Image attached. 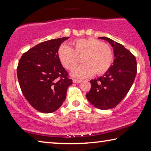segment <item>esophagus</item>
<instances>
[{"label": "esophagus", "instance_id": "esophagus-1", "mask_svg": "<svg viewBox=\"0 0 151 151\" xmlns=\"http://www.w3.org/2000/svg\"><path fill=\"white\" fill-rule=\"evenodd\" d=\"M73 83H81V82H82V80H80V79H76V78H74L73 80Z\"/></svg>", "mask_w": 151, "mask_h": 151}]
</instances>
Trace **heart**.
<instances>
[{
  "label": "heart",
  "instance_id": "heart-1",
  "mask_svg": "<svg viewBox=\"0 0 151 151\" xmlns=\"http://www.w3.org/2000/svg\"><path fill=\"white\" fill-rule=\"evenodd\" d=\"M83 65L73 71L75 77L86 78L93 75H102L111 68L113 62L111 47L100 40L94 38L79 39L72 42V48L63 45L58 49V57L62 65L72 70L82 57Z\"/></svg>",
  "mask_w": 151,
  "mask_h": 151
}]
</instances>
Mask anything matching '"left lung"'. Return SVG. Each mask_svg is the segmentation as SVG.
I'll return each instance as SVG.
<instances>
[{
    "label": "left lung",
    "mask_w": 151,
    "mask_h": 151,
    "mask_svg": "<svg viewBox=\"0 0 151 151\" xmlns=\"http://www.w3.org/2000/svg\"><path fill=\"white\" fill-rule=\"evenodd\" d=\"M99 39L111 44L115 58L103 76L90 81L91 88L86 96L96 108L107 110L116 106L129 93L137 75V65L134 56L121 44L107 37Z\"/></svg>",
    "instance_id": "left-lung-1"
}]
</instances>
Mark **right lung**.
Here are the masks:
<instances>
[{"mask_svg": "<svg viewBox=\"0 0 151 151\" xmlns=\"http://www.w3.org/2000/svg\"><path fill=\"white\" fill-rule=\"evenodd\" d=\"M68 37L42 42L22 55L17 77L25 99L43 113L55 112L62 105L73 80L61 65L58 49Z\"/></svg>", "mask_w": 151, "mask_h": 151, "instance_id": "right-lung-1", "label": "right lung"}]
</instances>
